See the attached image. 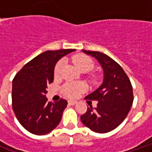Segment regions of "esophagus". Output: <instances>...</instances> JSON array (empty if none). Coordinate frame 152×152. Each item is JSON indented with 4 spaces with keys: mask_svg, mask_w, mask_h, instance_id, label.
Returning <instances> with one entry per match:
<instances>
[{
    "mask_svg": "<svg viewBox=\"0 0 152 152\" xmlns=\"http://www.w3.org/2000/svg\"><path fill=\"white\" fill-rule=\"evenodd\" d=\"M76 103H77L76 101H72V100H69V101H68V104H69L70 106L75 105V104H76Z\"/></svg>",
    "mask_w": 152,
    "mask_h": 152,
    "instance_id": "esophagus-1",
    "label": "esophagus"
}]
</instances>
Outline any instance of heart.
<instances>
[{"label": "heart", "mask_w": 152, "mask_h": 152, "mask_svg": "<svg viewBox=\"0 0 152 152\" xmlns=\"http://www.w3.org/2000/svg\"><path fill=\"white\" fill-rule=\"evenodd\" d=\"M73 62L76 64V66L79 68L80 71L83 70H90L94 66V62L93 60L88 56L83 55V54H78L74 57ZM63 66V61L60 60L58 61L54 67L53 74L55 77L60 76L62 68ZM86 89L85 84L80 82H66L64 86L62 87V92L65 96L68 98H76L80 93L85 91Z\"/></svg>", "instance_id": "b5f03b06"}]
</instances>
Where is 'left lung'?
<instances>
[{"instance_id": "obj_1", "label": "left lung", "mask_w": 152, "mask_h": 152, "mask_svg": "<svg viewBox=\"0 0 152 152\" xmlns=\"http://www.w3.org/2000/svg\"><path fill=\"white\" fill-rule=\"evenodd\" d=\"M84 53L98 60L103 70V82L86 99L98 101L97 107L89 105L80 116L86 127L96 133L113 130L124 121L134 101L133 87L123 68L112 58L99 51Z\"/></svg>"}]
</instances>
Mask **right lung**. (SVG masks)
<instances>
[{"mask_svg":"<svg viewBox=\"0 0 152 152\" xmlns=\"http://www.w3.org/2000/svg\"><path fill=\"white\" fill-rule=\"evenodd\" d=\"M76 50H48L31 59L15 75L12 106L22 126L36 135L49 134L59 124L67 105L65 99L48 102L47 86L53 82L57 62Z\"/></svg>","mask_w":152,"mask_h":152,"instance_id":"right-lung-1","label":"right lung"}]
</instances>
